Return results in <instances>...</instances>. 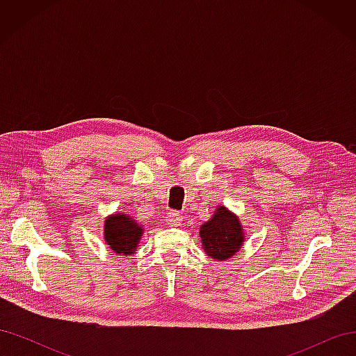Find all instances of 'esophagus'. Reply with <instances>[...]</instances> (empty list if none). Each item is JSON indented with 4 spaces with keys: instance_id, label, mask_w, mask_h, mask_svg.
<instances>
[{
    "instance_id": "obj_1",
    "label": "esophagus",
    "mask_w": 356,
    "mask_h": 356,
    "mask_svg": "<svg viewBox=\"0 0 356 356\" xmlns=\"http://www.w3.org/2000/svg\"><path fill=\"white\" fill-rule=\"evenodd\" d=\"M166 221H168V225H170V227H178V225L182 221V215L177 211H172V212H169Z\"/></svg>"
}]
</instances>
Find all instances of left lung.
<instances>
[{
	"instance_id": "obj_1",
	"label": "left lung",
	"mask_w": 356,
	"mask_h": 356,
	"mask_svg": "<svg viewBox=\"0 0 356 356\" xmlns=\"http://www.w3.org/2000/svg\"><path fill=\"white\" fill-rule=\"evenodd\" d=\"M200 241L204 252L213 260H227L241 251L245 242L243 227L238 215L225 207H217L212 218L200 225Z\"/></svg>"
}]
</instances>
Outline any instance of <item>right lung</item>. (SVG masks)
Wrapping results in <instances>:
<instances>
[{
	"label": "right lung",
	"instance_id": "add662e5",
	"mask_svg": "<svg viewBox=\"0 0 356 356\" xmlns=\"http://www.w3.org/2000/svg\"><path fill=\"white\" fill-rule=\"evenodd\" d=\"M143 233L141 225L126 213L110 215L104 224V239L115 254H134Z\"/></svg>",
	"mask_w": 356,
	"mask_h": 356
}]
</instances>
